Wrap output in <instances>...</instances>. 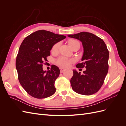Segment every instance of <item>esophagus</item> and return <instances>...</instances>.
I'll use <instances>...</instances> for the list:
<instances>
[{"label":"esophagus","mask_w":126,"mask_h":126,"mask_svg":"<svg viewBox=\"0 0 126 126\" xmlns=\"http://www.w3.org/2000/svg\"><path fill=\"white\" fill-rule=\"evenodd\" d=\"M59 69H60L61 73H63V72L64 70H65V69H64V68H62V67H60Z\"/></svg>","instance_id":"1"}]
</instances>
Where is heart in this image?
<instances>
[{"label":"heart","mask_w":126,"mask_h":126,"mask_svg":"<svg viewBox=\"0 0 126 126\" xmlns=\"http://www.w3.org/2000/svg\"><path fill=\"white\" fill-rule=\"evenodd\" d=\"M68 44H69L70 47L73 49L75 47L77 46V45H80L79 42L76 40L71 39L68 41ZM60 46V42H58V43H56L53 45V46L51 48V51L52 53H57L59 51V47ZM74 62V60L72 59H69L67 58L66 57L64 56H60L57 58L56 61L55 63L58 64V66H60L63 67H67L69 66L70 63H73Z\"/></svg>","instance_id":"heart-1"}]
</instances>
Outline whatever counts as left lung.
Listing matches in <instances>:
<instances>
[{
  "mask_svg": "<svg viewBox=\"0 0 126 126\" xmlns=\"http://www.w3.org/2000/svg\"><path fill=\"white\" fill-rule=\"evenodd\" d=\"M68 37L82 42L83 55L76 67L86 69L81 72L73 70L70 82L72 89L78 94L89 96L99 90L108 71L109 51L101 38L88 32H81Z\"/></svg>",
  "mask_w": 126,
  "mask_h": 126,
  "instance_id": "left-lung-1",
  "label": "left lung"
}]
</instances>
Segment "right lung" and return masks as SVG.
<instances>
[{
  "instance_id": "add662e5",
  "label": "right lung",
  "mask_w": 126,
  "mask_h": 126,
  "mask_svg": "<svg viewBox=\"0 0 126 126\" xmlns=\"http://www.w3.org/2000/svg\"><path fill=\"white\" fill-rule=\"evenodd\" d=\"M45 30H40L26 37L19 49L16 60L18 78L20 85L30 96L43 99L56 92L55 80L59 77V68L52 64L47 71L43 66L53 45L66 38Z\"/></svg>"
}]
</instances>
